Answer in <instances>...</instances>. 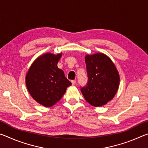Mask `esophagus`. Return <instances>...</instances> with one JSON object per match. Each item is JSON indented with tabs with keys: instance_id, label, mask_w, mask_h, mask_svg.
<instances>
[{
	"instance_id": "1",
	"label": "esophagus",
	"mask_w": 148,
	"mask_h": 148,
	"mask_svg": "<svg viewBox=\"0 0 148 148\" xmlns=\"http://www.w3.org/2000/svg\"><path fill=\"white\" fill-rule=\"evenodd\" d=\"M71 82H72V85H75V84H76V80H72Z\"/></svg>"
}]
</instances>
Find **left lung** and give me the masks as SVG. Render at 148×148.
Returning <instances> with one entry per match:
<instances>
[{
    "label": "left lung",
    "mask_w": 148,
    "mask_h": 148,
    "mask_svg": "<svg viewBox=\"0 0 148 148\" xmlns=\"http://www.w3.org/2000/svg\"><path fill=\"white\" fill-rule=\"evenodd\" d=\"M88 82L81 91L86 101L95 107L107 104L118 90L119 74L110 57L102 53L85 57Z\"/></svg>",
    "instance_id": "left-lung-1"
}]
</instances>
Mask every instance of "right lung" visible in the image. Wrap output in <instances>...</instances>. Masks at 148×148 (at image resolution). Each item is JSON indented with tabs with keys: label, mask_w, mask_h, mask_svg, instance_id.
<instances>
[{
	"label": "right lung",
	"mask_w": 148,
	"mask_h": 148,
	"mask_svg": "<svg viewBox=\"0 0 148 148\" xmlns=\"http://www.w3.org/2000/svg\"><path fill=\"white\" fill-rule=\"evenodd\" d=\"M62 53H45L32 62L26 74L25 82L30 95L45 107H51L59 101L72 84L57 67Z\"/></svg>",
	"instance_id": "add662e5"
}]
</instances>
